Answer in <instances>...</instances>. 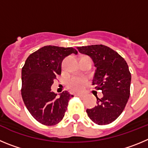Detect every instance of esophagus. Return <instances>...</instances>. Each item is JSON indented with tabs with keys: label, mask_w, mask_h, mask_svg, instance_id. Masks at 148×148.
Here are the masks:
<instances>
[{
	"label": "esophagus",
	"mask_w": 148,
	"mask_h": 148,
	"mask_svg": "<svg viewBox=\"0 0 148 148\" xmlns=\"http://www.w3.org/2000/svg\"><path fill=\"white\" fill-rule=\"evenodd\" d=\"M76 96H77V97H84L83 94H76Z\"/></svg>",
	"instance_id": "esophagus-1"
}]
</instances>
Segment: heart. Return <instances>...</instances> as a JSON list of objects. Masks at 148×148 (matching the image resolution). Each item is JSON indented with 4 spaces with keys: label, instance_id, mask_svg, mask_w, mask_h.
Here are the masks:
<instances>
[{
    "label": "heart",
    "instance_id": "1",
    "mask_svg": "<svg viewBox=\"0 0 148 148\" xmlns=\"http://www.w3.org/2000/svg\"><path fill=\"white\" fill-rule=\"evenodd\" d=\"M87 84V79L82 77H71L68 81V87L72 91L81 92L84 90Z\"/></svg>",
    "mask_w": 148,
    "mask_h": 148
}]
</instances>
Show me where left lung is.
<instances>
[{
  "instance_id": "8db88e82",
  "label": "left lung",
  "mask_w": 148,
  "mask_h": 148,
  "mask_svg": "<svg viewBox=\"0 0 148 148\" xmlns=\"http://www.w3.org/2000/svg\"><path fill=\"white\" fill-rule=\"evenodd\" d=\"M92 58L97 68L92 85L103 97L96 96L97 106L87 109L88 116L97 125H108L119 116L130 97L131 74L127 62L116 51L104 45L77 47Z\"/></svg>"
}]
</instances>
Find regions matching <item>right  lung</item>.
Returning a JSON list of instances; mask_svg holds the SVG:
<instances>
[{
    "label": "right lung",
    "instance_id": "obj_1",
    "mask_svg": "<svg viewBox=\"0 0 148 148\" xmlns=\"http://www.w3.org/2000/svg\"><path fill=\"white\" fill-rule=\"evenodd\" d=\"M72 53L78 51L72 47L43 46L30 54L22 68L23 100L31 115L44 125L59 123L74 97L65 90L57 97L51 90L54 80L61 74L62 60Z\"/></svg>",
    "mask_w": 148,
    "mask_h": 148
}]
</instances>
